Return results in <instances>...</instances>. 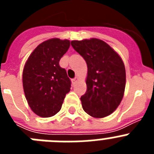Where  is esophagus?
Returning <instances> with one entry per match:
<instances>
[{
	"label": "esophagus",
	"instance_id": "1",
	"mask_svg": "<svg viewBox=\"0 0 154 154\" xmlns=\"http://www.w3.org/2000/svg\"><path fill=\"white\" fill-rule=\"evenodd\" d=\"M77 81H78V78H77V77H75V78H74L72 79V82L73 85H75V84L77 82Z\"/></svg>",
	"mask_w": 154,
	"mask_h": 154
}]
</instances>
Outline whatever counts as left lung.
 Segmentation results:
<instances>
[{"instance_id": "obj_1", "label": "left lung", "mask_w": 154, "mask_h": 154, "mask_svg": "<svg viewBox=\"0 0 154 154\" xmlns=\"http://www.w3.org/2000/svg\"><path fill=\"white\" fill-rule=\"evenodd\" d=\"M71 45L88 67L87 90L81 96L84 111L95 118L110 115L120 104L126 86L122 58L102 40L72 41Z\"/></svg>"}]
</instances>
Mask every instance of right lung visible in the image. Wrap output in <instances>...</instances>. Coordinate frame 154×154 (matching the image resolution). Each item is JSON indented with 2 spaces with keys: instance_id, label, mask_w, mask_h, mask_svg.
<instances>
[{
  "instance_id": "1",
  "label": "right lung",
  "mask_w": 154,
  "mask_h": 154,
  "mask_svg": "<svg viewBox=\"0 0 154 154\" xmlns=\"http://www.w3.org/2000/svg\"><path fill=\"white\" fill-rule=\"evenodd\" d=\"M70 42L51 38L42 42L31 53L23 70V88L31 110L41 117H50L60 111L71 80L59 61Z\"/></svg>"
}]
</instances>
